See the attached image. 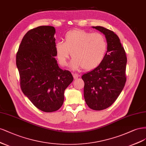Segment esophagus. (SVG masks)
<instances>
[{
  "label": "esophagus",
  "mask_w": 146,
  "mask_h": 146,
  "mask_svg": "<svg viewBox=\"0 0 146 146\" xmlns=\"http://www.w3.org/2000/svg\"><path fill=\"white\" fill-rule=\"evenodd\" d=\"M73 75V78H74V79H78V78H79V75H78V74H76V73H74Z\"/></svg>",
  "instance_id": "obj_1"
}]
</instances>
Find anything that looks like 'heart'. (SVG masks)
<instances>
[{
  "mask_svg": "<svg viewBox=\"0 0 146 146\" xmlns=\"http://www.w3.org/2000/svg\"><path fill=\"white\" fill-rule=\"evenodd\" d=\"M105 36L100 33L84 30H73L66 33L64 42L55 45L56 56L62 66H66L71 53L73 58L71 67L74 70H91L98 67L104 60L107 51Z\"/></svg>",
  "mask_w": 146,
  "mask_h": 146,
  "instance_id": "heart-1",
  "label": "heart"
}]
</instances>
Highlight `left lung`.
<instances>
[{"label": "left lung", "mask_w": 146, "mask_h": 146, "mask_svg": "<svg viewBox=\"0 0 146 146\" xmlns=\"http://www.w3.org/2000/svg\"><path fill=\"white\" fill-rule=\"evenodd\" d=\"M92 27L105 35L108 46L103 62L82 76L84 95L90 109L102 110L112 105L123 90L127 57L118 36L113 31L103 27Z\"/></svg>", "instance_id": "8db88e82"}]
</instances>
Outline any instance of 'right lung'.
I'll return each mask as SVG.
<instances>
[{
    "mask_svg": "<svg viewBox=\"0 0 146 146\" xmlns=\"http://www.w3.org/2000/svg\"><path fill=\"white\" fill-rule=\"evenodd\" d=\"M55 33L51 26L29 30L16 54L21 90L35 106L45 112L60 109L64 91L73 81L72 73L60 69L54 58Z\"/></svg>",
    "mask_w": 146,
    "mask_h": 146,
    "instance_id": "add662e5",
    "label": "right lung"
}]
</instances>
